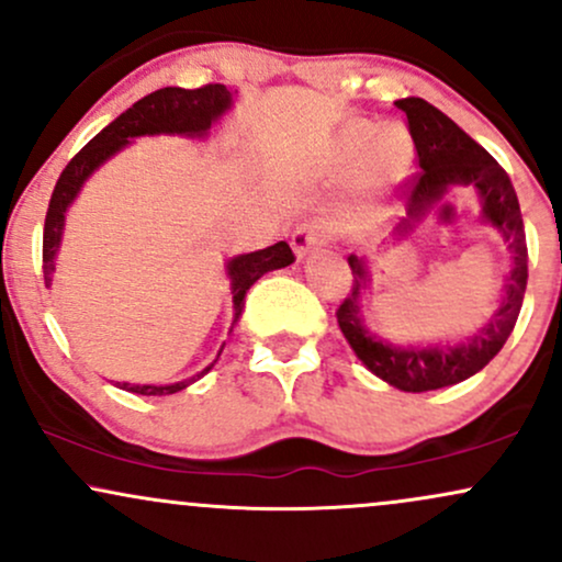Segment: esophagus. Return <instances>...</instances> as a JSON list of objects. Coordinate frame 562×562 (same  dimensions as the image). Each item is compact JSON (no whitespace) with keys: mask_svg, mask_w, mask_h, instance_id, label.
Returning a JSON list of instances; mask_svg holds the SVG:
<instances>
[{"mask_svg":"<svg viewBox=\"0 0 562 562\" xmlns=\"http://www.w3.org/2000/svg\"><path fill=\"white\" fill-rule=\"evenodd\" d=\"M290 245H293L295 256L303 259V256H308L312 250H317L325 245V235H322L317 224H301V227H295L293 237H290Z\"/></svg>","mask_w":562,"mask_h":562,"instance_id":"1","label":"esophagus"}]
</instances>
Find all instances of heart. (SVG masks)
<instances>
[{"label": "heart", "instance_id": "heart-1", "mask_svg": "<svg viewBox=\"0 0 562 562\" xmlns=\"http://www.w3.org/2000/svg\"><path fill=\"white\" fill-rule=\"evenodd\" d=\"M340 169H357L362 164V190L367 195H383L398 184L415 160L409 134L402 126L378 128L367 121L348 124L335 145Z\"/></svg>", "mask_w": 562, "mask_h": 562}]
</instances>
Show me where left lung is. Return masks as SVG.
I'll return each mask as SVG.
<instances>
[{"instance_id": "left-lung-1", "label": "left lung", "mask_w": 562, "mask_h": 562, "mask_svg": "<svg viewBox=\"0 0 562 562\" xmlns=\"http://www.w3.org/2000/svg\"><path fill=\"white\" fill-rule=\"evenodd\" d=\"M396 108L406 115L420 171L406 182V195H409L406 205L409 209L393 229V240L409 237L417 222H423V216H428L451 190L470 187L481 198L483 222L499 232L509 254H513L499 308L473 338L460 340L454 346H393L367 330L362 325V314H359V303H362L364 288L370 285V269H367L364 259L353 254L348 256L353 285L335 312L340 333L346 335L348 346L353 348V353L362 359V364L372 375L385 380L398 391L423 393L462 383V380L483 370L502 351L515 322H518L520 306H524L528 248L518 195H515L507 171L483 150L479 142L468 137L449 115L425 102L423 97H404V100H396Z\"/></svg>"}]
</instances>
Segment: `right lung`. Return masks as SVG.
Masks as SVG:
<instances>
[{
	"label": "right lung",
	"instance_id": "1",
	"mask_svg": "<svg viewBox=\"0 0 562 562\" xmlns=\"http://www.w3.org/2000/svg\"><path fill=\"white\" fill-rule=\"evenodd\" d=\"M232 108V92L224 83H205L200 89H182V87H164L158 92L142 97L134 102L128 111H124L113 124H108L83 145L70 164L63 169L60 179H57L53 198H49L47 218H44V243H42V269H44V285H53L55 272V256L60 250L63 227H66V211L74 203L76 195L81 192L83 182L113 158L115 153L124 147L134 137H153V134H184V137H205L214 121L222 119ZM295 261L293 250L285 240L269 245L263 250H254V254L235 256L227 261V277L232 282V303H235V322L240 319L245 306V293L254 285L259 277L274 269L290 267ZM224 348V346H222ZM222 353V351H218ZM218 359V357H216ZM216 359L205 367L198 375L179 380V383L169 385H132L119 383L124 391L139 393V396H169V393L184 391L187 385L195 383L216 364Z\"/></svg>",
	"mask_w": 562,
	"mask_h": 562
}]
</instances>
